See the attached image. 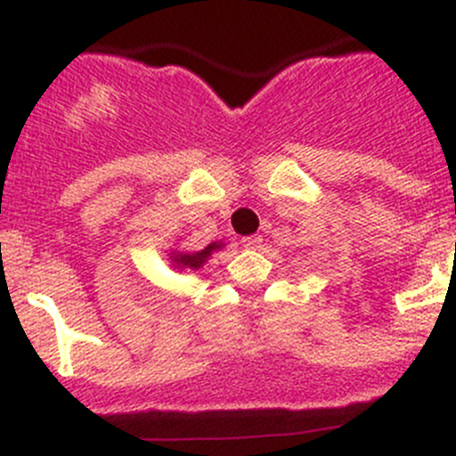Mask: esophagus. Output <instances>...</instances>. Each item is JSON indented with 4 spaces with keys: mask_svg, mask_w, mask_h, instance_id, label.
I'll return each mask as SVG.
<instances>
[{
    "mask_svg": "<svg viewBox=\"0 0 456 456\" xmlns=\"http://www.w3.org/2000/svg\"><path fill=\"white\" fill-rule=\"evenodd\" d=\"M242 247H245V249H260L262 236H245L242 238Z\"/></svg>",
    "mask_w": 456,
    "mask_h": 456,
    "instance_id": "34e87169",
    "label": "esophagus"
}]
</instances>
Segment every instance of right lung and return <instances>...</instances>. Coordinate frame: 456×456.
Returning <instances> with one entry per match:
<instances>
[{
  "mask_svg": "<svg viewBox=\"0 0 456 456\" xmlns=\"http://www.w3.org/2000/svg\"><path fill=\"white\" fill-rule=\"evenodd\" d=\"M220 245H209V247H205V249L202 251H196V254H176L174 256V262H176L178 266H190V269H200L202 266V262L207 260V257L211 256V251L214 249H218Z\"/></svg>",
  "mask_w": 456,
  "mask_h": 456,
  "instance_id": "right-lung-1",
  "label": "right lung"
}]
</instances>
